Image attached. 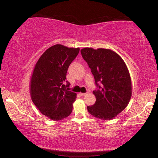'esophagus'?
Returning <instances> with one entry per match:
<instances>
[{
    "instance_id": "obj_1",
    "label": "esophagus",
    "mask_w": 158,
    "mask_h": 158,
    "mask_svg": "<svg viewBox=\"0 0 158 158\" xmlns=\"http://www.w3.org/2000/svg\"><path fill=\"white\" fill-rule=\"evenodd\" d=\"M85 95H87L86 93H79V95H81V96H84Z\"/></svg>"
}]
</instances>
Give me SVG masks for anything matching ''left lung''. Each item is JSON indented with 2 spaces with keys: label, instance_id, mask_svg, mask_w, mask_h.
Returning a JSON list of instances; mask_svg holds the SVG:
<instances>
[{
  "label": "left lung",
  "instance_id": "obj_1",
  "mask_svg": "<svg viewBox=\"0 0 158 158\" xmlns=\"http://www.w3.org/2000/svg\"><path fill=\"white\" fill-rule=\"evenodd\" d=\"M81 53L91 69L98 88L93 92L95 103L88 106V111L97 118L113 119L125 109L132 96V81L127 66L122 58L111 49L85 47Z\"/></svg>",
  "mask_w": 158,
  "mask_h": 158
}]
</instances>
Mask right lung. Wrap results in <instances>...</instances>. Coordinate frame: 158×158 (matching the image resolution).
Listing matches in <instances>:
<instances>
[{
	"label": "right lung",
	"mask_w": 158,
	"mask_h": 158,
	"mask_svg": "<svg viewBox=\"0 0 158 158\" xmlns=\"http://www.w3.org/2000/svg\"><path fill=\"white\" fill-rule=\"evenodd\" d=\"M79 48L55 44L43 53L36 63L30 81V94L41 113L53 121L69 116L77 94L69 90L67 71Z\"/></svg>",
	"instance_id": "add662e5"
}]
</instances>
